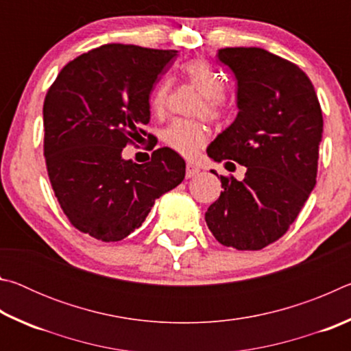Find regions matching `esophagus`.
<instances>
[{"mask_svg": "<svg viewBox=\"0 0 351 351\" xmlns=\"http://www.w3.org/2000/svg\"><path fill=\"white\" fill-rule=\"evenodd\" d=\"M198 175H199V167H197V165H193V164H187L186 176L193 178V176H198Z\"/></svg>", "mask_w": 351, "mask_h": 351, "instance_id": "esophagus-1", "label": "esophagus"}]
</instances>
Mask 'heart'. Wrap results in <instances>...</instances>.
Returning <instances> with one entry per match:
<instances>
[{
	"mask_svg": "<svg viewBox=\"0 0 351 351\" xmlns=\"http://www.w3.org/2000/svg\"><path fill=\"white\" fill-rule=\"evenodd\" d=\"M181 73L203 94V102H199L197 106V112H204L212 121L221 119L226 111L223 77L203 58H193V60L186 62L181 66ZM169 94L170 80L162 79L158 82L150 94V100H148L150 110L154 114L161 116L167 110ZM207 138H209L207 127L195 119H176L164 130L165 144L186 158L195 156L199 148L206 144Z\"/></svg>",
	"mask_w": 351,
	"mask_h": 351,
	"instance_id": "obj_1",
	"label": "heart"
}]
</instances>
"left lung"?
<instances>
[{"mask_svg": "<svg viewBox=\"0 0 351 351\" xmlns=\"http://www.w3.org/2000/svg\"><path fill=\"white\" fill-rule=\"evenodd\" d=\"M217 57L237 79L239 114L207 154L246 173L219 176L224 190L206 223L221 245L258 251L287 232L316 186L322 110L297 64L261 47H224Z\"/></svg>", "mask_w": 351, "mask_h": 351, "instance_id": "1", "label": "left lung"}]
</instances>
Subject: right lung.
I'll list each match as a JSON object with an SVG mask.
<instances>
[{"label": "right lung", "instance_id": "right-lung-1", "mask_svg": "<svg viewBox=\"0 0 351 351\" xmlns=\"http://www.w3.org/2000/svg\"><path fill=\"white\" fill-rule=\"evenodd\" d=\"M176 52L104 45L69 62L47 91V175L80 232L106 243L125 239L145 221L154 199L186 176V162L169 147L145 164L122 158L123 147L147 134L150 93Z\"/></svg>", "mask_w": 351, "mask_h": 351}]
</instances>
